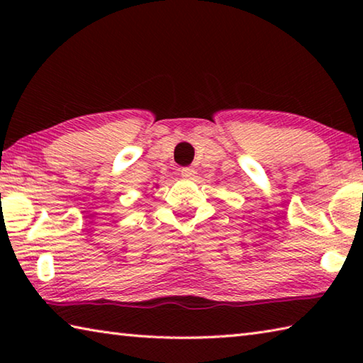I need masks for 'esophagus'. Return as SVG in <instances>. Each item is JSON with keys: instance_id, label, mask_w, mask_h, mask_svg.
<instances>
[{"instance_id": "34e87169", "label": "esophagus", "mask_w": 363, "mask_h": 363, "mask_svg": "<svg viewBox=\"0 0 363 363\" xmlns=\"http://www.w3.org/2000/svg\"><path fill=\"white\" fill-rule=\"evenodd\" d=\"M195 174H196V171L194 169V168H182L181 169V176L184 177V179H194L195 177Z\"/></svg>"}]
</instances>
